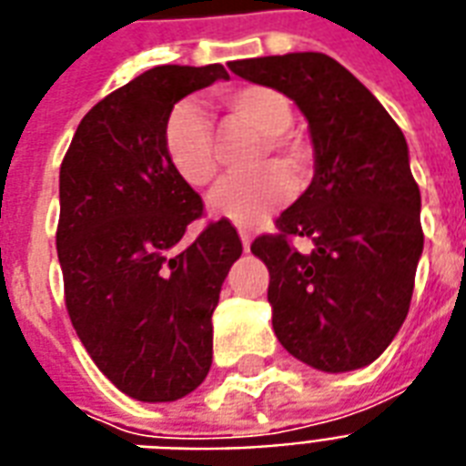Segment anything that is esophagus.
Returning a JSON list of instances; mask_svg holds the SVG:
<instances>
[{"label": "esophagus", "mask_w": 466, "mask_h": 466, "mask_svg": "<svg viewBox=\"0 0 466 466\" xmlns=\"http://www.w3.org/2000/svg\"><path fill=\"white\" fill-rule=\"evenodd\" d=\"M240 243H243V250L250 252V243H252V236L248 230H240Z\"/></svg>", "instance_id": "34e87169"}]
</instances>
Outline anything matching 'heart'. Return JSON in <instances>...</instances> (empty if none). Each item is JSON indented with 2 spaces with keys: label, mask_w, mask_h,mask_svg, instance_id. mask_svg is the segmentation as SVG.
<instances>
[{
  "label": "heart",
  "mask_w": 466,
  "mask_h": 466,
  "mask_svg": "<svg viewBox=\"0 0 466 466\" xmlns=\"http://www.w3.org/2000/svg\"><path fill=\"white\" fill-rule=\"evenodd\" d=\"M230 121L265 136L267 153L279 157L289 169H299L304 162V150L284 131L291 124V104L277 89L259 85L238 86L223 96ZM162 146L169 165L184 182L197 189L214 187L221 179V165L216 153L211 121L199 104L187 99L172 106L162 131ZM291 179L279 167L259 169L255 175L230 179L214 197V214L228 218L240 228H255L289 199Z\"/></svg>",
  "instance_id": "b5f03b06"
}]
</instances>
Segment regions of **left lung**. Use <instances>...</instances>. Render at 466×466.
<instances>
[{"label": "left lung", "mask_w": 466, "mask_h": 466, "mask_svg": "<svg viewBox=\"0 0 466 466\" xmlns=\"http://www.w3.org/2000/svg\"><path fill=\"white\" fill-rule=\"evenodd\" d=\"M228 67L289 96L313 146L311 184L277 218L279 233L250 248L269 269L274 335L313 370L367 367L403 326L423 255L409 143L377 96L330 56L287 53ZM297 235L312 238L309 256L290 248Z\"/></svg>", "instance_id": "1"}]
</instances>
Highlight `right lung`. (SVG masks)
<instances>
[{
  "label": "right lung",
  "mask_w": 466,
  "mask_h": 466,
  "mask_svg": "<svg viewBox=\"0 0 466 466\" xmlns=\"http://www.w3.org/2000/svg\"><path fill=\"white\" fill-rule=\"evenodd\" d=\"M216 79H228L223 65L143 72L92 106L60 165L67 313L104 377L136 401H177L207 380L211 316L243 252L226 218L184 243L204 204L162 146L172 106Z\"/></svg>",
  "instance_id": "obj_1"
}]
</instances>
